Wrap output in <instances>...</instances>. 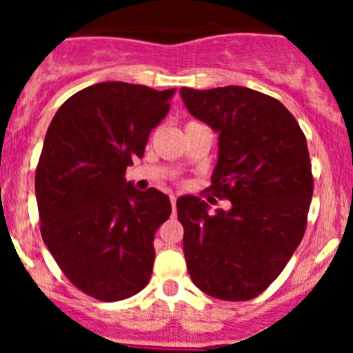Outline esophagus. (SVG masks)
Masks as SVG:
<instances>
[{
    "label": "esophagus",
    "mask_w": 353,
    "mask_h": 353,
    "mask_svg": "<svg viewBox=\"0 0 353 353\" xmlns=\"http://www.w3.org/2000/svg\"><path fill=\"white\" fill-rule=\"evenodd\" d=\"M171 208H173V215L174 212H176V196L171 194Z\"/></svg>",
    "instance_id": "1"
}]
</instances>
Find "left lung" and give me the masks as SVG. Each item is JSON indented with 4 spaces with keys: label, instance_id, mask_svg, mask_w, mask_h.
<instances>
[{
    "label": "left lung",
    "instance_id": "obj_1",
    "mask_svg": "<svg viewBox=\"0 0 353 353\" xmlns=\"http://www.w3.org/2000/svg\"><path fill=\"white\" fill-rule=\"evenodd\" d=\"M180 95L219 134L210 191L232 201L230 210L208 214L198 196L176 199L187 270L210 297L249 301L269 288L304 236L313 196L305 136L281 102L251 88H180Z\"/></svg>",
    "mask_w": 353,
    "mask_h": 353
}]
</instances>
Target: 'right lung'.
<instances>
[{"mask_svg":"<svg viewBox=\"0 0 353 353\" xmlns=\"http://www.w3.org/2000/svg\"><path fill=\"white\" fill-rule=\"evenodd\" d=\"M173 93L92 84L63 102L43 139L35 173L43 244L72 285L97 301L132 297L152 276L154 235L171 203L154 187L138 191L125 171L143 157Z\"/></svg>","mask_w":353,"mask_h":353,"instance_id":"add662e5","label":"right lung"}]
</instances>
